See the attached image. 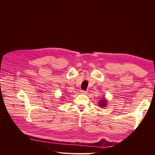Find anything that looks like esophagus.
Segmentation results:
<instances>
[{
  "label": "esophagus",
  "instance_id": "34e87169",
  "mask_svg": "<svg viewBox=\"0 0 155 155\" xmlns=\"http://www.w3.org/2000/svg\"><path fill=\"white\" fill-rule=\"evenodd\" d=\"M81 93H82V94H87V92L86 91H84V90H81Z\"/></svg>",
  "mask_w": 155,
  "mask_h": 155
}]
</instances>
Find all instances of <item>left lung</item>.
<instances>
[{
    "label": "left lung",
    "mask_w": 155,
    "mask_h": 155,
    "mask_svg": "<svg viewBox=\"0 0 155 155\" xmlns=\"http://www.w3.org/2000/svg\"><path fill=\"white\" fill-rule=\"evenodd\" d=\"M100 105L104 107L105 105H106V100H101V102L100 103Z\"/></svg>",
    "instance_id": "obj_1"
}]
</instances>
